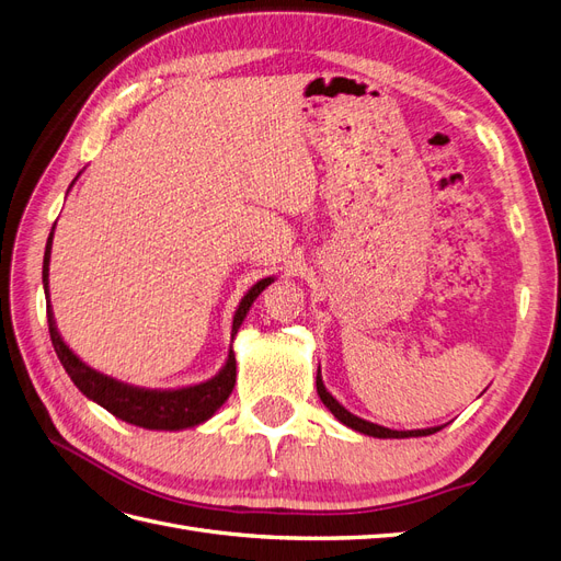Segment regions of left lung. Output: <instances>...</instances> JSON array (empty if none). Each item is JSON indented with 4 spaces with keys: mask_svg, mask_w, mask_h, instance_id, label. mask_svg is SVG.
I'll list each match as a JSON object with an SVG mask.
<instances>
[{
    "mask_svg": "<svg viewBox=\"0 0 561 561\" xmlns=\"http://www.w3.org/2000/svg\"><path fill=\"white\" fill-rule=\"evenodd\" d=\"M316 388H318V396L322 400V404L328 407V410L334 414L336 421H342L344 426L358 431L363 435H369V437H381V439H388V437H396V439H402V437H421V435H433L437 433L443 426H435V428H421V431H390V428H383L379 426V423H371V421H365L360 416L351 414L346 407L339 402L330 390L325 388V383H322V377H320V367H318V377H316Z\"/></svg>",
    "mask_w": 561,
    "mask_h": 561,
    "instance_id": "8db88e82",
    "label": "left lung"
}]
</instances>
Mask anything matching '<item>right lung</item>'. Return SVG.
Wrapping results in <instances>:
<instances>
[{"label":"right lung","instance_id":"1","mask_svg":"<svg viewBox=\"0 0 561 561\" xmlns=\"http://www.w3.org/2000/svg\"><path fill=\"white\" fill-rule=\"evenodd\" d=\"M79 178V175H77ZM50 245H54V229L48 233L46 250H44V268H42V283L46 293V318H48V332L50 342H54L58 360L62 363L65 371L70 375L75 386L81 390L89 400L105 407L110 414L122 419L133 426H140L147 431H182V428H194L198 423L208 421L219 407L227 402L231 396L233 383H236V355L229 348L227 363L222 369L208 381H201L194 386L184 388H140L118 381L114 377L103 375L93 367L83 363L79 355L62 342L58 332L54 309H50L48 299V264H50ZM274 283V278H262L254 283L250 290L239 301V309L233 313V325H231V339L243 325V320L250 311V307L262 295L264 287Z\"/></svg>","mask_w":561,"mask_h":561}]
</instances>
